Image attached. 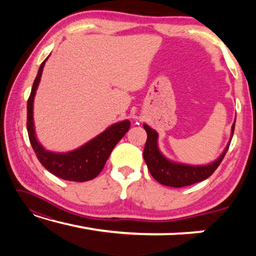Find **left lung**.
<instances>
[{"label": "left lung", "mask_w": 256, "mask_h": 256, "mask_svg": "<svg viewBox=\"0 0 256 256\" xmlns=\"http://www.w3.org/2000/svg\"><path fill=\"white\" fill-rule=\"evenodd\" d=\"M144 128L146 136H148L144 150V158L150 174L160 184L170 186V188H183V186L192 185L204 180L214 174L228 151L229 144H230L232 138L234 130H235V122L232 126L230 140L224 148V152L214 162L202 164V166L180 164L167 159L160 152L158 148V133L146 124H144Z\"/></svg>", "instance_id": "obj_1"}]
</instances>
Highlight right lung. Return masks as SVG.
<instances>
[{"label":"right lung","mask_w":256,"mask_h":256,"mask_svg":"<svg viewBox=\"0 0 256 256\" xmlns=\"http://www.w3.org/2000/svg\"><path fill=\"white\" fill-rule=\"evenodd\" d=\"M47 58L42 63L27 102V130L30 144L38 160L47 170L60 178L72 182L94 180L102 170L110 152L130 128V120L115 123L80 148L68 152H52L37 140L34 126V99Z\"/></svg>","instance_id":"obj_1"}]
</instances>
